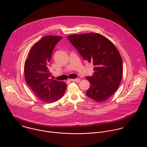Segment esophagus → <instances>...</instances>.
I'll list each match as a JSON object with an SVG mask.
<instances>
[{
  "mask_svg": "<svg viewBox=\"0 0 147 147\" xmlns=\"http://www.w3.org/2000/svg\"><path fill=\"white\" fill-rule=\"evenodd\" d=\"M70 81H73V82H79L80 81V79L77 78L76 79H70L69 80Z\"/></svg>",
  "mask_w": 147,
  "mask_h": 147,
  "instance_id": "34e87169",
  "label": "esophagus"
}]
</instances>
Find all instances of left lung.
I'll return each mask as SVG.
<instances>
[{
    "instance_id": "left-lung-1",
    "label": "left lung",
    "mask_w": 147,
    "mask_h": 147,
    "mask_svg": "<svg viewBox=\"0 0 147 147\" xmlns=\"http://www.w3.org/2000/svg\"><path fill=\"white\" fill-rule=\"evenodd\" d=\"M85 60L92 63L94 73L86 77L90 87L86 95L96 102L108 99L117 90L123 74L121 57L107 38L98 33L67 36Z\"/></svg>"
}]
</instances>
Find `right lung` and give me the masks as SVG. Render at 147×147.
<instances>
[{
	"label": "right lung",
	"instance_id": "right-lung-1",
	"mask_svg": "<svg viewBox=\"0 0 147 147\" xmlns=\"http://www.w3.org/2000/svg\"><path fill=\"white\" fill-rule=\"evenodd\" d=\"M61 36L47 35L31 48L24 64L26 82L40 100L52 103L63 96L66 84L51 79L49 63L55 45Z\"/></svg>",
	"mask_w": 147,
	"mask_h": 147
}]
</instances>
